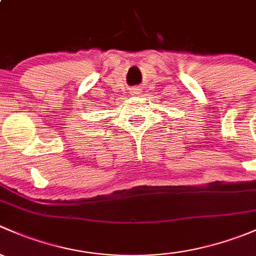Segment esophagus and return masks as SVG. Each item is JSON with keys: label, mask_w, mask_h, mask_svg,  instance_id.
Returning <instances> with one entry per match:
<instances>
[{"label": "esophagus", "mask_w": 256, "mask_h": 256, "mask_svg": "<svg viewBox=\"0 0 256 256\" xmlns=\"http://www.w3.org/2000/svg\"><path fill=\"white\" fill-rule=\"evenodd\" d=\"M130 94H140V90H139V88H132Z\"/></svg>", "instance_id": "1"}]
</instances>
